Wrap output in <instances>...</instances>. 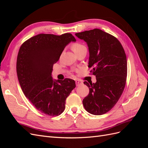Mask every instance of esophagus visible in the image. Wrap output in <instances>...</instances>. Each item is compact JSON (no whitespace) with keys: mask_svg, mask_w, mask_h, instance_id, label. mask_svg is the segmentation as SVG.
I'll return each instance as SVG.
<instances>
[{"mask_svg":"<svg viewBox=\"0 0 148 148\" xmlns=\"http://www.w3.org/2000/svg\"><path fill=\"white\" fill-rule=\"evenodd\" d=\"M75 83H76V85H77V86H79V85L83 84V82L81 81V80H78V79L76 80Z\"/></svg>","mask_w":148,"mask_h":148,"instance_id":"1","label":"esophagus"}]
</instances>
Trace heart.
<instances>
[{
	"label": "heart",
	"instance_id": "heart-1",
	"mask_svg": "<svg viewBox=\"0 0 148 148\" xmlns=\"http://www.w3.org/2000/svg\"><path fill=\"white\" fill-rule=\"evenodd\" d=\"M83 47H85V46L84 45H83V44H80V43H75V44H73L72 45V47H71V48H72V50L73 51L76 53L77 52L79 51V50H81L82 49H83Z\"/></svg>",
	"mask_w": 148,
	"mask_h": 148
}]
</instances>
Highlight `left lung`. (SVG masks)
Masks as SVG:
<instances>
[{"mask_svg":"<svg viewBox=\"0 0 148 148\" xmlns=\"http://www.w3.org/2000/svg\"><path fill=\"white\" fill-rule=\"evenodd\" d=\"M86 42L89 53L88 67L96 75V82L84 84L89 92L83 100L87 112L104 114L117 102L124 90L127 75V57L122 44L111 34L99 29L76 33Z\"/></svg>","mask_w":148,"mask_h":148,"instance_id":"obj_1","label":"left lung"}]
</instances>
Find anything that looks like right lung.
<instances>
[{
    "instance_id": "1",
    "label": "right lung",
    "mask_w": 148,
    "mask_h": 148,
    "mask_svg": "<svg viewBox=\"0 0 148 148\" xmlns=\"http://www.w3.org/2000/svg\"><path fill=\"white\" fill-rule=\"evenodd\" d=\"M76 39L70 33L60 36L39 34L21 46L16 60V73L24 95L39 111L50 116L63 112L65 101L76 87L74 80L54 79L53 65L64 48Z\"/></svg>"
}]
</instances>
